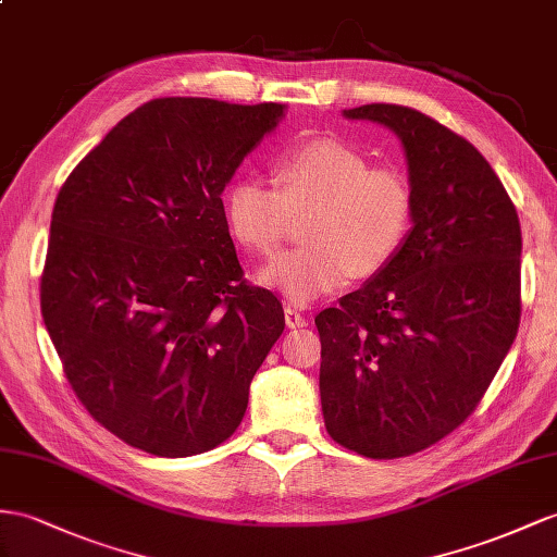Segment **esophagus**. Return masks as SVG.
<instances>
[{
  "mask_svg": "<svg viewBox=\"0 0 557 557\" xmlns=\"http://www.w3.org/2000/svg\"><path fill=\"white\" fill-rule=\"evenodd\" d=\"M284 322H287L289 330H298V326H306L308 324V320L301 315V312H298L292 306L284 308Z\"/></svg>",
  "mask_w": 557,
  "mask_h": 557,
  "instance_id": "34e87169",
  "label": "esophagus"
}]
</instances>
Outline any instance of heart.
Instances as JSON below:
<instances>
[{
  "label": "heart",
  "mask_w": 557,
  "mask_h": 557,
  "mask_svg": "<svg viewBox=\"0 0 557 557\" xmlns=\"http://www.w3.org/2000/svg\"><path fill=\"white\" fill-rule=\"evenodd\" d=\"M273 178L277 188L235 181L225 193V221L242 247L273 253L292 213L310 211L301 225L308 245L280 253L256 275L289 304L308 306L344 289L355 273H379L403 249L414 195L397 169L372 166L344 140L315 138L282 152Z\"/></svg>",
  "instance_id": "obj_1"
}]
</instances>
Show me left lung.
I'll use <instances>...</instances> for the list:
<instances>
[{
  "mask_svg": "<svg viewBox=\"0 0 557 557\" xmlns=\"http://www.w3.org/2000/svg\"><path fill=\"white\" fill-rule=\"evenodd\" d=\"M348 120L403 140L414 195L395 259L315 318L326 433L369 459L435 445L473 414L520 324L518 211L473 143L423 112L372 103Z\"/></svg>",
  "mask_w": 557,
  "mask_h": 557,
  "instance_id": "8db88e82",
  "label": "left lung"
}]
</instances>
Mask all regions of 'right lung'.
Segmentation results:
<instances>
[{
  "instance_id": "obj_1",
  "label": "right lung",
  "mask_w": 557,
  "mask_h": 557,
  "mask_svg": "<svg viewBox=\"0 0 557 557\" xmlns=\"http://www.w3.org/2000/svg\"><path fill=\"white\" fill-rule=\"evenodd\" d=\"M282 117L280 103L154 98L55 197L41 318L79 403L126 445L181 459L245 417L284 310L245 280L221 193Z\"/></svg>"
}]
</instances>
